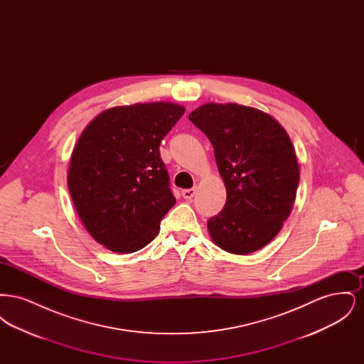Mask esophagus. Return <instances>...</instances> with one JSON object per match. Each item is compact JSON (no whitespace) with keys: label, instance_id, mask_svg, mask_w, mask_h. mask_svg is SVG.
<instances>
[{"label":"esophagus","instance_id":"34e87169","mask_svg":"<svg viewBox=\"0 0 364 364\" xmlns=\"http://www.w3.org/2000/svg\"><path fill=\"white\" fill-rule=\"evenodd\" d=\"M195 192H196V190H195V188H190V190L183 191V192H181V195H183V198H184V199H187V200H191V199L193 198Z\"/></svg>","mask_w":364,"mask_h":364}]
</instances>
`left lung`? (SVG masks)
<instances>
[{"label":"left lung","instance_id":"obj_1","mask_svg":"<svg viewBox=\"0 0 364 364\" xmlns=\"http://www.w3.org/2000/svg\"><path fill=\"white\" fill-rule=\"evenodd\" d=\"M213 144L225 208L208 221L213 242L236 255L263 248L289 217L299 164L282 125L259 109L205 104L188 114Z\"/></svg>","mask_w":364,"mask_h":364}]
</instances>
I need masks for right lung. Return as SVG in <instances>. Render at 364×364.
<instances>
[{"instance_id": "obj_1", "label": "right lung", "mask_w": 364, "mask_h": 364, "mask_svg": "<svg viewBox=\"0 0 364 364\" xmlns=\"http://www.w3.org/2000/svg\"><path fill=\"white\" fill-rule=\"evenodd\" d=\"M184 112L171 102L116 106L82 132L70 156L68 190L88 233L107 250H141L173 208L159 144Z\"/></svg>"}]
</instances>
